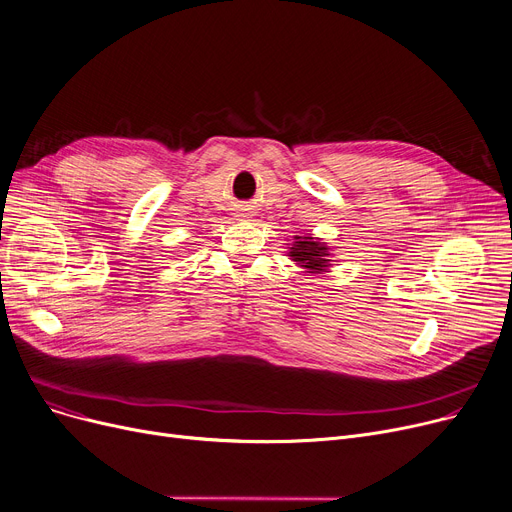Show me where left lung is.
<instances>
[{
    "label": "left lung",
    "mask_w": 512,
    "mask_h": 512,
    "mask_svg": "<svg viewBox=\"0 0 512 512\" xmlns=\"http://www.w3.org/2000/svg\"><path fill=\"white\" fill-rule=\"evenodd\" d=\"M288 257L297 261L307 274H324L330 267V249L326 242L313 236H294V242L288 247Z\"/></svg>",
    "instance_id": "1"
}]
</instances>
